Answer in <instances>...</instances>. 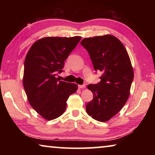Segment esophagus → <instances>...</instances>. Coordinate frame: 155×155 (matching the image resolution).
Listing matches in <instances>:
<instances>
[{
	"label": "esophagus",
	"mask_w": 155,
	"mask_h": 155,
	"mask_svg": "<svg viewBox=\"0 0 155 155\" xmlns=\"http://www.w3.org/2000/svg\"><path fill=\"white\" fill-rule=\"evenodd\" d=\"M78 88H79V89L85 88V85H78Z\"/></svg>",
	"instance_id": "obj_1"
}]
</instances>
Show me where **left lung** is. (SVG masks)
<instances>
[{"instance_id":"obj_1","label":"left lung","mask_w":155,"mask_h":155,"mask_svg":"<svg viewBox=\"0 0 155 155\" xmlns=\"http://www.w3.org/2000/svg\"><path fill=\"white\" fill-rule=\"evenodd\" d=\"M81 44L90 54L94 70L103 73L101 82L87 85L94 98L86 105V111L97 121L107 122L129 97L134 77L129 55L121 41L111 35L85 38Z\"/></svg>"}]
</instances>
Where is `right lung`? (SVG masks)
Instances as JSON below:
<instances>
[{"mask_svg": "<svg viewBox=\"0 0 155 155\" xmlns=\"http://www.w3.org/2000/svg\"><path fill=\"white\" fill-rule=\"evenodd\" d=\"M81 39L46 37L35 41L27 52L23 86L31 106L45 120L61 116L69 96L77 90V84L59 81L56 75L62 72L65 60Z\"/></svg>", "mask_w": 155, "mask_h": 155, "instance_id": "obj_1", "label": "right lung"}]
</instances>
